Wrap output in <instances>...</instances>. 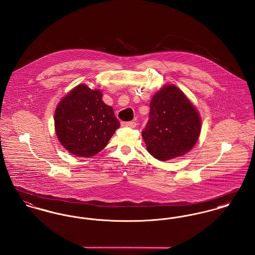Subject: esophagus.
Listing matches in <instances>:
<instances>
[{
    "label": "esophagus",
    "instance_id": "34e87169",
    "mask_svg": "<svg viewBox=\"0 0 255 255\" xmlns=\"http://www.w3.org/2000/svg\"><path fill=\"white\" fill-rule=\"evenodd\" d=\"M136 123L135 121H128V122H121L122 127H128V128H135Z\"/></svg>",
    "mask_w": 255,
    "mask_h": 255
}]
</instances>
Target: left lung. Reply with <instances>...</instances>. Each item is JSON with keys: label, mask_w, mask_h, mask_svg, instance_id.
Instances as JSON below:
<instances>
[{"label": "left lung", "mask_w": 255, "mask_h": 255, "mask_svg": "<svg viewBox=\"0 0 255 255\" xmlns=\"http://www.w3.org/2000/svg\"><path fill=\"white\" fill-rule=\"evenodd\" d=\"M201 120L182 90L165 86L152 97L149 120L141 135L150 154L160 161L180 157L195 146Z\"/></svg>", "instance_id": "obj_1"}]
</instances>
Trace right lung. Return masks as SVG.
Instances as JSON below:
<instances>
[{"label": "right lung", "instance_id": "obj_1", "mask_svg": "<svg viewBox=\"0 0 255 255\" xmlns=\"http://www.w3.org/2000/svg\"><path fill=\"white\" fill-rule=\"evenodd\" d=\"M120 127L102 92L79 85L61 99L55 112V129L61 145L76 156L90 158L108 144Z\"/></svg>", "mask_w": 255, "mask_h": 255}]
</instances>
